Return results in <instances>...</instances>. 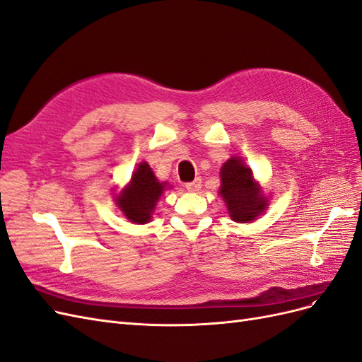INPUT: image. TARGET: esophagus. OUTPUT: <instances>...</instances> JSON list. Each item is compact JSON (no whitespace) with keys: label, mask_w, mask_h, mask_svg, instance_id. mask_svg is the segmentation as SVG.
Masks as SVG:
<instances>
[{"label":"esophagus","mask_w":362,"mask_h":362,"mask_svg":"<svg viewBox=\"0 0 362 362\" xmlns=\"http://www.w3.org/2000/svg\"><path fill=\"white\" fill-rule=\"evenodd\" d=\"M201 187H202V180L201 178H196V180L185 184V189H187L189 192H198V190H201Z\"/></svg>","instance_id":"34e87169"}]
</instances>
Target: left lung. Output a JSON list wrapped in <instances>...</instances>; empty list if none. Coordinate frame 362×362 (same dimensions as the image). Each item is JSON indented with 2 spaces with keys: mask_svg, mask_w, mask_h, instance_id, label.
I'll list each match as a JSON object with an SVG mask.
<instances>
[{
  "mask_svg": "<svg viewBox=\"0 0 362 362\" xmlns=\"http://www.w3.org/2000/svg\"><path fill=\"white\" fill-rule=\"evenodd\" d=\"M221 196L225 199L229 216L240 223L252 222L267 205L258 184L252 178L250 169L243 160L233 157L221 169Z\"/></svg>",
  "mask_w": 362,
  "mask_h": 362,
  "instance_id": "obj_1",
  "label": "left lung"
}]
</instances>
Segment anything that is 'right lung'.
<instances>
[{
	"instance_id": "add662e5",
	"label": "right lung",
	"mask_w": 362,
	"mask_h": 362,
	"mask_svg": "<svg viewBox=\"0 0 362 362\" xmlns=\"http://www.w3.org/2000/svg\"><path fill=\"white\" fill-rule=\"evenodd\" d=\"M166 182H158L148 163H140L128 187L117 196V205L128 221L144 225L151 221Z\"/></svg>"
}]
</instances>
